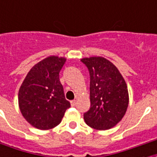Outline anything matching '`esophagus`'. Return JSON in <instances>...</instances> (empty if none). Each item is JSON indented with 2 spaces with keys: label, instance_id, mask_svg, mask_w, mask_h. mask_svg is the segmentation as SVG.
<instances>
[{
  "label": "esophagus",
  "instance_id": "34e87169",
  "mask_svg": "<svg viewBox=\"0 0 157 157\" xmlns=\"http://www.w3.org/2000/svg\"><path fill=\"white\" fill-rule=\"evenodd\" d=\"M70 104H71V105H72V106H75V105H76V101H75V100L71 101H70Z\"/></svg>",
  "mask_w": 157,
  "mask_h": 157
}]
</instances>
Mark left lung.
I'll return each mask as SVG.
<instances>
[{
	"label": "left lung",
	"instance_id": "8db88e82",
	"mask_svg": "<svg viewBox=\"0 0 157 157\" xmlns=\"http://www.w3.org/2000/svg\"><path fill=\"white\" fill-rule=\"evenodd\" d=\"M90 75V108L83 115L88 126L109 130L126 113L129 94L126 82L113 63L102 56L81 59Z\"/></svg>",
	"mask_w": 157,
	"mask_h": 157
}]
</instances>
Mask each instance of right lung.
Returning <instances> with one entry per match:
<instances>
[{"mask_svg":"<svg viewBox=\"0 0 157 157\" xmlns=\"http://www.w3.org/2000/svg\"><path fill=\"white\" fill-rule=\"evenodd\" d=\"M65 62V57L57 56L43 59L30 70L20 86L18 95L20 113L37 129L56 127L70 106L59 80Z\"/></svg>","mask_w":157,"mask_h":157,"instance_id":"add662e5","label":"right lung"}]
</instances>
